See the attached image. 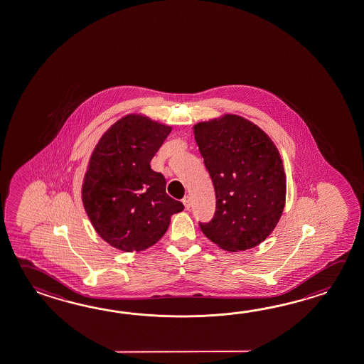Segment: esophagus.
Returning <instances> with one entry per match:
<instances>
[{
    "label": "esophagus",
    "mask_w": 364,
    "mask_h": 364,
    "mask_svg": "<svg viewBox=\"0 0 364 364\" xmlns=\"http://www.w3.org/2000/svg\"><path fill=\"white\" fill-rule=\"evenodd\" d=\"M183 203H184V206H186V210H189L191 206H192V198L189 197V196H186L183 198Z\"/></svg>",
    "instance_id": "obj_1"
}]
</instances>
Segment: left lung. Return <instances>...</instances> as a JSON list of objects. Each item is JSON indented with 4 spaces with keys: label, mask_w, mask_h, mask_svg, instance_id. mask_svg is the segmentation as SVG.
Returning <instances> with one entry per match:
<instances>
[{
    "label": "left lung",
    "mask_w": 364,
    "mask_h": 364,
    "mask_svg": "<svg viewBox=\"0 0 364 364\" xmlns=\"http://www.w3.org/2000/svg\"><path fill=\"white\" fill-rule=\"evenodd\" d=\"M213 180L216 211L199 223L208 240L230 252L260 245L274 230L286 202V173L272 139L234 114L194 126Z\"/></svg>",
    "instance_id": "1"
}]
</instances>
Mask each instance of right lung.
Wrapping results in <instances>:
<instances>
[{"label":"right lung","instance_id":"add662e5","mask_svg":"<svg viewBox=\"0 0 364 364\" xmlns=\"http://www.w3.org/2000/svg\"><path fill=\"white\" fill-rule=\"evenodd\" d=\"M170 126L130 114L104 134L82 186L90 221L110 246L141 251L162 238L173 213L184 205L166 193V178L151 168Z\"/></svg>","mask_w":364,"mask_h":364}]
</instances>
